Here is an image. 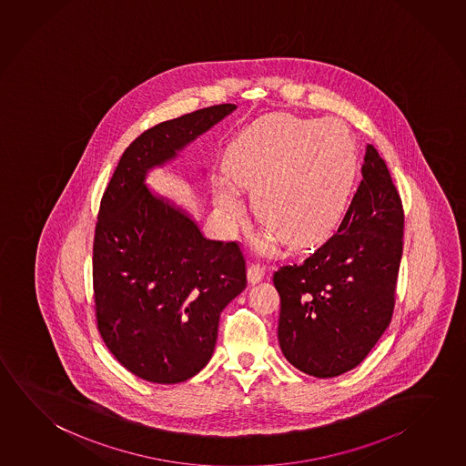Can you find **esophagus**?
<instances>
[{"label": "esophagus", "instance_id": "34e87169", "mask_svg": "<svg viewBox=\"0 0 466 466\" xmlns=\"http://www.w3.org/2000/svg\"><path fill=\"white\" fill-rule=\"evenodd\" d=\"M265 277V267H261L260 263H252L248 267V281L255 285L260 283L261 279Z\"/></svg>", "mask_w": 466, "mask_h": 466}]
</instances>
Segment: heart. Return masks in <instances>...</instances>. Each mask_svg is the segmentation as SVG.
<instances>
[{"label": "heart", "instance_id": "heart-1", "mask_svg": "<svg viewBox=\"0 0 466 466\" xmlns=\"http://www.w3.org/2000/svg\"><path fill=\"white\" fill-rule=\"evenodd\" d=\"M359 156L350 132L337 119L277 115L255 124L230 148L228 175L252 189L258 221L279 242L320 244L340 224L357 180ZM222 213L240 203L229 180L216 181Z\"/></svg>", "mask_w": 466, "mask_h": 466}]
</instances>
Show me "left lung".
I'll return each instance as SVG.
<instances>
[{"label":"left lung","instance_id":"8db88e82","mask_svg":"<svg viewBox=\"0 0 466 466\" xmlns=\"http://www.w3.org/2000/svg\"><path fill=\"white\" fill-rule=\"evenodd\" d=\"M404 213L383 158L368 144L361 181L334 236L301 263L275 271L278 342L306 375L360 365L391 322Z\"/></svg>","mask_w":466,"mask_h":466}]
</instances>
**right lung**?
Wrapping results in <instances>:
<instances>
[{
  "label": "right lung",
  "mask_w": 466,
  "mask_h": 466,
  "mask_svg": "<svg viewBox=\"0 0 466 466\" xmlns=\"http://www.w3.org/2000/svg\"><path fill=\"white\" fill-rule=\"evenodd\" d=\"M236 107L198 109L140 134L101 199L93 247L99 332L119 363L150 383L187 381L209 363L222 309L247 286V261L240 245L206 238L183 206L146 180Z\"/></svg>",
  "instance_id": "add662e5"
}]
</instances>
